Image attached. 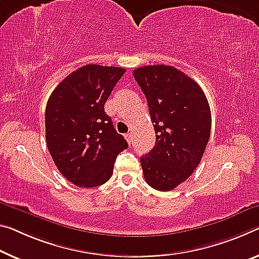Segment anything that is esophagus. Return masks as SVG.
<instances>
[{"mask_svg": "<svg viewBox=\"0 0 259 259\" xmlns=\"http://www.w3.org/2000/svg\"><path fill=\"white\" fill-rule=\"evenodd\" d=\"M125 138H126L127 142H128V145H131V143H132V141H133V137H132V134H131V133H127V134L125 135Z\"/></svg>", "mask_w": 259, "mask_h": 259, "instance_id": "1", "label": "esophagus"}]
</instances>
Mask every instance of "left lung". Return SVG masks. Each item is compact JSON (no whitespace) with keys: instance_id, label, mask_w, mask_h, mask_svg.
I'll use <instances>...</instances> for the list:
<instances>
[{"instance_id":"left-lung-1","label":"left lung","mask_w":259,"mask_h":259,"mask_svg":"<svg viewBox=\"0 0 259 259\" xmlns=\"http://www.w3.org/2000/svg\"><path fill=\"white\" fill-rule=\"evenodd\" d=\"M145 94L156 134L140 157L143 176L153 189L171 191L193 174L207 146L210 109L196 81L171 66H143L133 71Z\"/></svg>"}]
</instances>
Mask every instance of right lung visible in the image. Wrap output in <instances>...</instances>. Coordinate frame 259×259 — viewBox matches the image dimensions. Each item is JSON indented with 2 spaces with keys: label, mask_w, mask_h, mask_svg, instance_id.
<instances>
[{
  "label": "right lung",
  "mask_w": 259,
  "mask_h": 259,
  "mask_svg": "<svg viewBox=\"0 0 259 259\" xmlns=\"http://www.w3.org/2000/svg\"><path fill=\"white\" fill-rule=\"evenodd\" d=\"M126 69L87 65L60 82L45 111L46 143L59 171L79 188L110 180L119 153L128 147L104 104Z\"/></svg>",
  "instance_id": "right-lung-1"
}]
</instances>
